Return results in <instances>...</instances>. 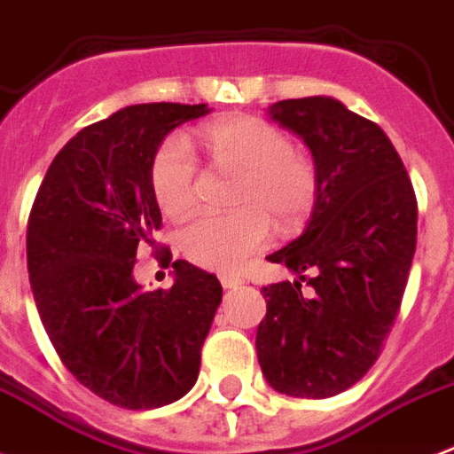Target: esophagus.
<instances>
[{
	"label": "esophagus",
	"mask_w": 454,
	"mask_h": 454,
	"mask_svg": "<svg viewBox=\"0 0 454 454\" xmlns=\"http://www.w3.org/2000/svg\"><path fill=\"white\" fill-rule=\"evenodd\" d=\"M221 285H223L226 290H235V287H240L242 285V278L233 276V273H223V276H221Z\"/></svg>",
	"instance_id": "1"
}]
</instances>
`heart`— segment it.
<instances>
[{"label":"heart","mask_w":454,"mask_h":454,"mask_svg":"<svg viewBox=\"0 0 454 454\" xmlns=\"http://www.w3.org/2000/svg\"><path fill=\"white\" fill-rule=\"evenodd\" d=\"M202 144L214 164L240 171L233 195L238 212L198 216L178 235V249L207 270H235L249 254L269 245L270 215L283 233L301 223L316 205L317 176L313 164L292 151L285 131L259 117H226L207 124ZM157 205L171 219H184L198 200V160L188 141H164L151 167Z\"/></svg>","instance_id":"heart-1"}]
</instances>
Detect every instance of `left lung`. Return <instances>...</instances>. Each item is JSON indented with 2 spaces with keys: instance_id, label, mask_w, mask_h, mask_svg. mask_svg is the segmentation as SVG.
<instances>
[{
  "instance_id": "8db88e82",
  "label": "left lung",
  "mask_w": 454,
  "mask_h": 454,
  "mask_svg": "<svg viewBox=\"0 0 454 454\" xmlns=\"http://www.w3.org/2000/svg\"><path fill=\"white\" fill-rule=\"evenodd\" d=\"M269 115L309 145L317 198L306 231L266 256L299 280L262 290L259 365L280 394L330 398L365 377L394 327L417 247V198L387 134L337 98L278 101Z\"/></svg>"
}]
</instances>
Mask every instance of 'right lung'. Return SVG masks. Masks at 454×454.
Instances as JSON below:
<instances>
[{
	"label": "right lung",
	"mask_w": 454,
	"mask_h": 454,
	"mask_svg": "<svg viewBox=\"0 0 454 454\" xmlns=\"http://www.w3.org/2000/svg\"><path fill=\"white\" fill-rule=\"evenodd\" d=\"M209 108L141 103L89 124L53 157L27 221V273L53 348L82 387L127 410L192 388L221 283L178 259L169 290H141L138 247L162 226L151 167L164 137ZM171 262V252L164 249Z\"/></svg>",
	"instance_id": "add662e5"
}]
</instances>
